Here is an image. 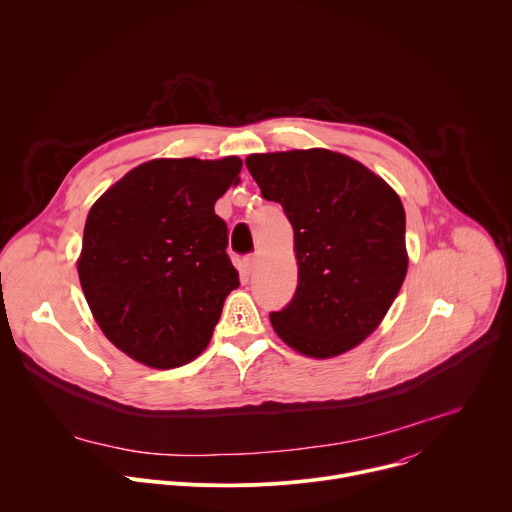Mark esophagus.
Listing matches in <instances>:
<instances>
[{
	"instance_id": "obj_1",
	"label": "esophagus",
	"mask_w": 512,
	"mask_h": 512,
	"mask_svg": "<svg viewBox=\"0 0 512 512\" xmlns=\"http://www.w3.org/2000/svg\"><path fill=\"white\" fill-rule=\"evenodd\" d=\"M255 263H257V257L255 255H249L243 259V267H245V273H251L255 269Z\"/></svg>"
}]
</instances>
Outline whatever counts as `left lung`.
I'll use <instances>...</instances> for the list:
<instances>
[{
  "instance_id": "1",
  "label": "left lung",
  "mask_w": 512,
  "mask_h": 512,
  "mask_svg": "<svg viewBox=\"0 0 512 512\" xmlns=\"http://www.w3.org/2000/svg\"><path fill=\"white\" fill-rule=\"evenodd\" d=\"M245 164L294 227L298 289L269 314L273 330L312 358L354 348L377 330L407 273L401 198L360 162L322 148Z\"/></svg>"
}]
</instances>
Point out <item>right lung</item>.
Returning <instances> with one entry per match:
<instances>
[{
    "label": "right lung",
    "instance_id": "add662e5",
    "mask_svg": "<svg viewBox=\"0 0 512 512\" xmlns=\"http://www.w3.org/2000/svg\"><path fill=\"white\" fill-rule=\"evenodd\" d=\"M243 162L152 160L89 210L79 279L103 334L133 360L176 369L210 342L239 271L214 202Z\"/></svg>",
    "mask_w": 512,
    "mask_h": 512
}]
</instances>
